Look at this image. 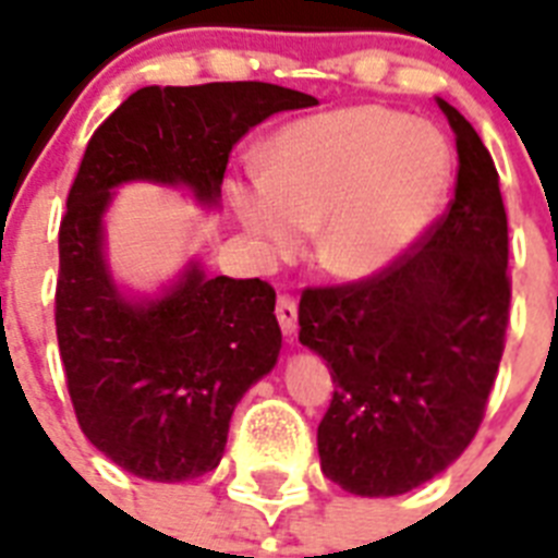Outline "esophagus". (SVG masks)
I'll list each match as a JSON object with an SVG mask.
<instances>
[{"label":"esophagus","instance_id":"esophagus-1","mask_svg":"<svg viewBox=\"0 0 558 558\" xmlns=\"http://www.w3.org/2000/svg\"><path fill=\"white\" fill-rule=\"evenodd\" d=\"M275 313H278V322H280V330H283V336H292V332L298 330L295 301H292L289 295H280L278 306H275Z\"/></svg>","mask_w":558,"mask_h":558}]
</instances>
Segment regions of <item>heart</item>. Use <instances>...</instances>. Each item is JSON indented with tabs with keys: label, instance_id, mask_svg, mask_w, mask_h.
I'll use <instances>...</instances> for the list:
<instances>
[{
	"label": "heart",
	"instance_id": "b5f03b06",
	"mask_svg": "<svg viewBox=\"0 0 558 558\" xmlns=\"http://www.w3.org/2000/svg\"><path fill=\"white\" fill-rule=\"evenodd\" d=\"M451 177L454 153L437 126L388 107H348L280 130L263 173L236 179L231 202L263 257H292L322 222L324 269L362 280L432 228Z\"/></svg>",
	"mask_w": 558,
	"mask_h": 558
}]
</instances>
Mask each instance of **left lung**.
I'll return each instance as SVG.
<instances>
[{"label": "left lung", "instance_id": "left-lung-1", "mask_svg": "<svg viewBox=\"0 0 558 558\" xmlns=\"http://www.w3.org/2000/svg\"><path fill=\"white\" fill-rule=\"evenodd\" d=\"M458 144L449 208L373 278L304 289L298 339L327 362L318 454L332 484L390 498L463 454L484 420L510 324L507 210L475 126L437 98Z\"/></svg>", "mask_w": 558, "mask_h": 558}]
</instances>
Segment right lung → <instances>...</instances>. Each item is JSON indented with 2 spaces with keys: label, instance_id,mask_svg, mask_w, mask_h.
<instances>
[{
  "label": "right lung",
  "instance_id": "right-lung-1",
  "mask_svg": "<svg viewBox=\"0 0 558 558\" xmlns=\"http://www.w3.org/2000/svg\"><path fill=\"white\" fill-rule=\"evenodd\" d=\"M315 104L257 81L144 86L86 144L60 222L57 344L83 434L130 475L177 484L217 469L236 402L278 362L280 327L266 280L208 278L196 260L161 295L126 298L104 254L112 191L182 185L214 208L231 147Z\"/></svg>",
  "mask_w": 558,
  "mask_h": 558
}]
</instances>
